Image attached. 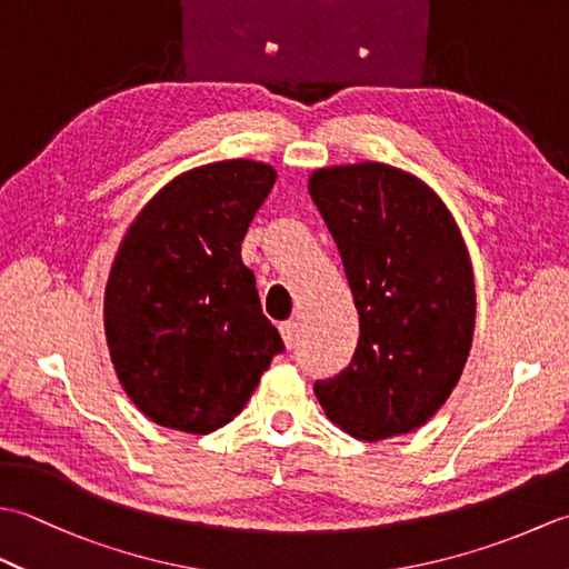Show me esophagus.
I'll return each mask as SVG.
<instances>
[{
	"label": "esophagus",
	"instance_id": "34e87169",
	"mask_svg": "<svg viewBox=\"0 0 569 569\" xmlns=\"http://www.w3.org/2000/svg\"><path fill=\"white\" fill-rule=\"evenodd\" d=\"M278 332H281L283 345H286L288 349H293V347L298 345V322L286 320V322L278 325Z\"/></svg>",
	"mask_w": 569,
	"mask_h": 569
}]
</instances>
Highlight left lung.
<instances>
[{
  "label": "left lung",
  "mask_w": 569,
  "mask_h": 569,
  "mask_svg": "<svg viewBox=\"0 0 569 569\" xmlns=\"http://www.w3.org/2000/svg\"><path fill=\"white\" fill-rule=\"evenodd\" d=\"M308 190L359 312L355 357L335 379L316 381L318 401L359 440L426 426L462 377L475 335L462 232L438 192L389 163L318 168Z\"/></svg>",
  "instance_id": "1"
}]
</instances>
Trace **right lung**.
I'll return each mask as SVG.
<instances>
[{
	"mask_svg": "<svg viewBox=\"0 0 569 569\" xmlns=\"http://www.w3.org/2000/svg\"><path fill=\"white\" fill-rule=\"evenodd\" d=\"M276 183L261 161L180 173L143 204L104 288L119 383L163 428L208 435L241 413L283 340L261 312L241 241Z\"/></svg>",
	"mask_w": 569,
	"mask_h": 569,
	"instance_id": "1",
	"label": "right lung"
}]
</instances>
